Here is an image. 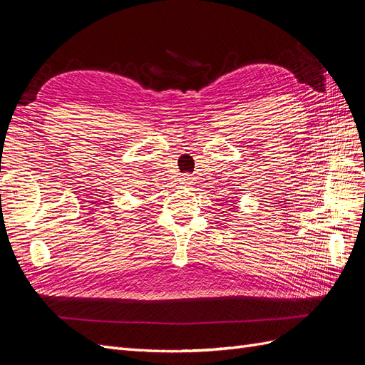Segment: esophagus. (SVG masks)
<instances>
[{
	"label": "esophagus",
	"instance_id": "34e87169",
	"mask_svg": "<svg viewBox=\"0 0 365 365\" xmlns=\"http://www.w3.org/2000/svg\"><path fill=\"white\" fill-rule=\"evenodd\" d=\"M180 182H181V185H192V184H195V178L192 175H182L180 178Z\"/></svg>",
	"mask_w": 365,
	"mask_h": 365
}]
</instances>
